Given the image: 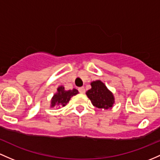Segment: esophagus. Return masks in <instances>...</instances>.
Masks as SVG:
<instances>
[{
	"label": "esophagus",
	"instance_id": "obj_1",
	"mask_svg": "<svg viewBox=\"0 0 160 160\" xmlns=\"http://www.w3.org/2000/svg\"><path fill=\"white\" fill-rule=\"evenodd\" d=\"M78 90H79V92H80V93H85L84 87H80V88H79Z\"/></svg>",
	"mask_w": 160,
	"mask_h": 160
}]
</instances>
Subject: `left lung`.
<instances>
[{
	"mask_svg": "<svg viewBox=\"0 0 160 160\" xmlns=\"http://www.w3.org/2000/svg\"><path fill=\"white\" fill-rule=\"evenodd\" d=\"M91 89L87 90V97L94 107L102 110L111 109L115 102V98L112 92L101 80H95L90 83Z\"/></svg>",
	"mask_w": 160,
	"mask_h": 160,
	"instance_id": "1",
	"label": "left lung"
}]
</instances>
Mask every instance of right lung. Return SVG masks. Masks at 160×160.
<instances>
[{
	"label": "right lung",
	"instance_id": "obj_1",
	"mask_svg": "<svg viewBox=\"0 0 160 160\" xmlns=\"http://www.w3.org/2000/svg\"><path fill=\"white\" fill-rule=\"evenodd\" d=\"M78 93V90L75 88H73V90H65V87L63 86H59L57 89V93L53 94L50 100V107L61 108V107H65L67 102L70 101V98L77 95Z\"/></svg>",
	"mask_w": 160,
	"mask_h": 160
}]
</instances>
